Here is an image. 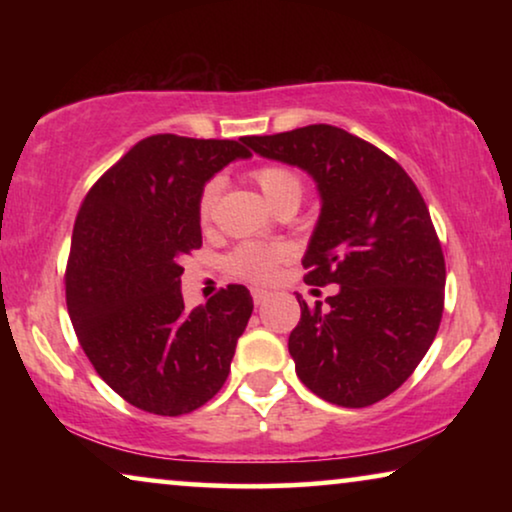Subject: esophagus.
I'll return each instance as SVG.
<instances>
[{"label": "esophagus", "instance_id": "1", "mask_svg": "<svg viewBox=\"0 0 512 512\" xmlns=\"http://www.w3.org/2000/svg\"><path fill=\"white\" fill-rule=\"evenodd\" d=\"M251 298H254V305L258 307V305H263L265 300L270 298V293L263 291V289H254V291H251Z\"/></svg>", "mask_w": 512, "mask_h": 512}]
</instances>
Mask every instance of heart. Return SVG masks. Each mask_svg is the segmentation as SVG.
<instances>
[{
	"label": "heart",
	"mask_w": 512,
	"mask_h": 512,
	"mask_svg": "<svg viewBox=\"0 0 512 512\" xmlns=\"http://www.w3.org/2000/svg\"><path fill=\"white\" fill-rule=\"evenodd\" d=\"M251 179L254 184L261 188L263 198L270 202L272 207L279 209L284 205L298 207L300 200L305 195V181L300 174L289 165H261L251 172ZM221 184L219 179H209L205 186H202L200 198H198V221L202 228H207L214 219V207L216 200H219ZM286 258H289V249L284 244H240L233 254L228 256V270L233 272L235 277L247 279V282L263 284L268 279L275 277L279 265H282Z\"/></svg>",
	"instance_id": "heart-1"
}]
</instances>
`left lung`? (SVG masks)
<instances>
[{
	"label": "left lung",
	"mask_w": 512,
	"mask_h": 512,
	"mask_svg": "<svg viewBox=\"0 0 512 512\" xmlns=\"http://www.w3.org/2000/svg\"><path fill=\"white\" fill-rule=\"evenodd\" d=\"M242 142L303 167L321 193L305 282L338 293L326 305L296 296L289 354L300 382L342 408L382 401L415 373L443 319L445 256L422 193L394 158L335 125Z\"/></svg>",
	"instance_id": "left-lung-1"
}]
</instances>
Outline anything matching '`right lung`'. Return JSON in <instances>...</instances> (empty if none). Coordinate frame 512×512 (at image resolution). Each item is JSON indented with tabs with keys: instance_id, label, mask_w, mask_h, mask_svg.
<instances>
[{
	"instance_id": "1",
	"label": "right lung",
	"mask_w": 512,
	"mask_h": 512,
	"mask_svg": "<svg viewBox=\"0 0 512 512\" xmlns=\"http://www.w3.org/2000/svg\"><path fill=\"white\" fill-rule=\"evenodd\" d=\"M235 139L151 135L95 181L76 214L65 270L67 312L97 375L130 405L163 417L219 394L254 310L228 284L188 312L184 258L202 247L198 198Z\"/></svg>"
}]
</instances>
